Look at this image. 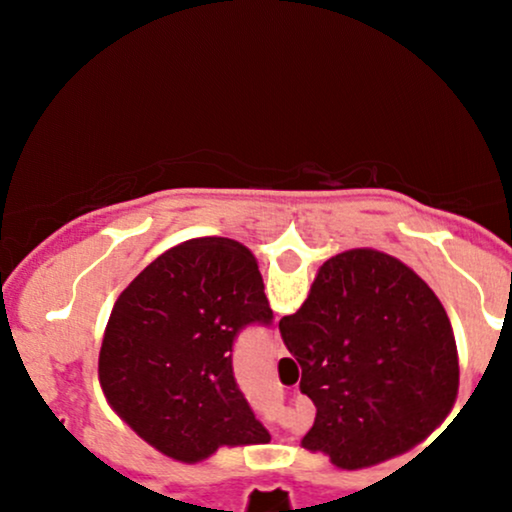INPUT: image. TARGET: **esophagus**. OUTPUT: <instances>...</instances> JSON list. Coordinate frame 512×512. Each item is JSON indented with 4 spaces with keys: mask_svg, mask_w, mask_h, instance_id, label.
<instances>
[{
    "mask_svg": "<svg viewBox=\"0 0 512 512\" xmlns=\"http://www.w3.org/2000/svg\"><path fill=\"white\" fill-rule=\"evenodd\" d=\"M274 356L276 358L286 356V346H284V342H281V334L279 332H274Z\"/></svg>",
    "mask_w": 512,
    "mask_h": 512,
    "instance_id": "esophagus-1",
    "label": "esophagus"
}]
</instances>
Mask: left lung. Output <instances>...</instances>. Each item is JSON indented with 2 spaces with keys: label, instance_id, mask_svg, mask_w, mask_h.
I'll list each match as a JSON object with an SVG mask.
<instances>
[{
  "label": "left lung",
  "instance_id": "left-lung-1",
  "mask_svg": "<svg viewBox=\"0 0 512 512\" xmlns=\"http://www.w3.org/2000/svg\"><path fill=\"white\" fill-rule=\"evenodd\" d=\"M257 260L228 238H197L156 257L115 301L98 378L125 424L178 462L221 445L269 443L233 378V342L272 325Z\"/></svg>",
  "mask_w": 512,
  "mask_h": 512
}]
</instances>
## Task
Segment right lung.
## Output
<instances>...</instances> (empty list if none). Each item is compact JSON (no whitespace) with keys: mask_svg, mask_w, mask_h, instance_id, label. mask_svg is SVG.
Instances as JSON below:
<instances>
[{"mask_svg":"<svg viewBox=\"0 0 512 512\" xmlns=\"http://www.w3.org/2000/svg\"><path fill=\"white\" fill-rule=\"evenodd\" d=\"M279 332L317 409L301 445L342 469L411 450L457 399L448 313L414 269L385 252L358 248L327 260Z\"/></svg>","mask_w":512,"mask_h":512,"instance_id":"right-lung-1","label":"right lung"}]
</instances>
